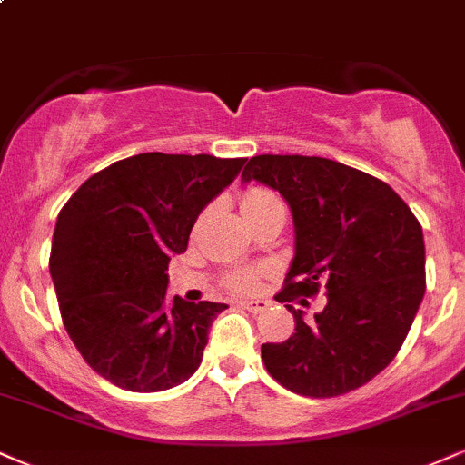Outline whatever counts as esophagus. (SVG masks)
Returning a JSON list of instances; mask_svg holds the SVG:
<instances>
[{"label":"esophagus","instance_id":"34e87169","mask_svg":"<svg viewBox=\"0 0 465 465\" xmlns=\"http://www.w3.org/2000/svg\"><path fill=\"white\" fill-rule=\"evenodd\" d=\"M238 305H240V307H244V310L253 312V314H257V312L266 310V307H268V301H264V299H242V301H240Z\"/></svg>","mask_w":465,"mask_h":465}]
</instances>
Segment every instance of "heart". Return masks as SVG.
<instances>
[{
  "instance_id": "1",
  "label": "heart",
  "mask_w": 465,
  "mask_h": 465,
  "mask_svg": "<svg viewBox=\"0 0 465 465\" xmlns=\"http://www.w3.org/2000/svg\"><path fill=\"white\" fill-rule=\"evenodd\" d=\"M277 197L272 193H268L266 188H249L247 193L242 194V201H240V208H242V214H251V212H257L266 205L275 203ZM229 286L233 290H251L255 286V275L251 271H240L233 272L229 277Z\"/></svg>"
}]
</instances>
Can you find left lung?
Segmentation results:
<instances>
[{
    "label": "left lung",
    "instance_id": "1",
    "mask_svg": "<svg viewBox=\"0 0 465 465\" xmlns=\"http://www.w3.org/2000/svg\"><path fill=\"white\" fill-rule=\"evenodd\" d=\"M277 190L294 218V257L277 301L327 305L294 333L262 344L272 379L290 392L329 399L357 390L394 360L422 303L424 238L410 205L381 179L327 158L255 155L242 171Z\"/></svg>",
    "mask_w": 465,
    "mask_h": 465
}]
</instances>
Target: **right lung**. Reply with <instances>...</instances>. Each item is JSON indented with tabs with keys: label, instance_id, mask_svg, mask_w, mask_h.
Instances as JSON below:
<instances>
[{
	"label": "right lung",
	"instance_id": "1",
	"mask_svg": "<svg viewBox=\"0 0 465 465\" xmlns=\"http://www.w3.org/2000/svg\"><path fill=\"white\" fill-rule=\"evenodd\" d=\"M247 158L132 155L88 177L60 210L52 272L66 333L94 372L162 392L199 368L225 303L169 299V262Z\"/></svg>",
	"mask_w": 465,
	"mask_h": 465
}]
</instances>
